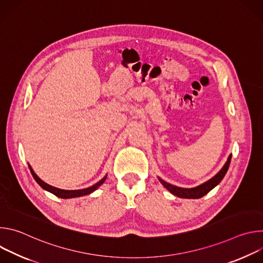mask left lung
<instances>
[{
  "label": "left lung",
  "mask_w": 263,
  "mask_h": 263,
  "mask_svg": "<svg viewBox=\"0 0 263 263\" xmlns=\"http://www.w3.org/2000/svg\"><path fill=\"white\" fill-rule=\"evenodd\" d=\"M231 157L232 155L229 156L227 162L224 163L223 167L212 178L210 179L209 181L205 182L204 184L198 186V187H195V189H180V187H177V186H174L172 184H168L166 183L165 181L160 180V182L163 184V186L165 187V189L167 191H170L173 195L179 197V198H184V199H200L202 197H204L205 195H207L212 189H214V187L222 180V178L224 177V175H226L228 168H229V165H230V161H231Z\"/></svg>",
  "instance_id": "left-lung-1"
}]
</instances>
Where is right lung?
<instances>
[{
	"label": "right lung",
	"mask_w": 263,
	"mask_h": 263,
	"mask_svg": "<svg viewBox=\"0 0 263 263\" xmlns=\"http://www.w3.org/2000/svg\"><path fill=\"white\" fill-rule=\"evenodd\" d=\"M29 168H30V172H31V174H32L33 178L35 179V181H36L37 183H39V184L43 187L44 190H46V191H48V192L52 193L53 195H55L56 197L61 198V199H70V198H77V197H82V196H85V195H89L90 193L95 192L100 185H102V184L105 182L106 177H107V176H105L101 181H99V182H98V183H96L95 185H92V186L88 187V189L79 190V191H64V190L56 189V187H53V186H51V185H49V184L45 183L43 180H41L39 177L36 176V174L33 172V170L31 168V166H30V165H29Z\"/></svg>",
	"instance_id": "add662e5"
}]
</instances>
